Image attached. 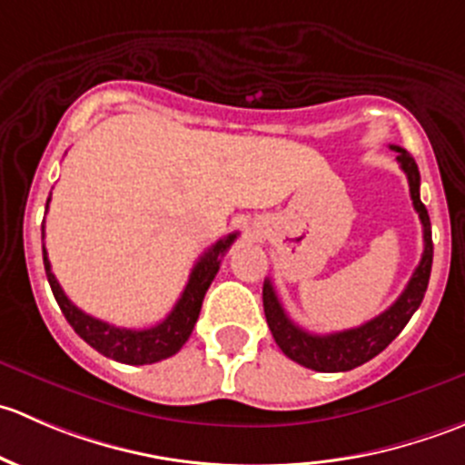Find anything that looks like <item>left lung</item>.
I'll return each instance as SVG.
<instances>
[{
  "instance_id": "8db88e82",
  "label": "left lung",
  "mask_w": 465,
  "mask_h": 465,
  "mask_svg": "<svg viewBox=\"0 0 465 465\" xmlns=\"http://www.w3.org/2000/svg\"><path fill=\"white\" fill-rule=\"evenodd\" d=\"M391 150L398 153V163H401V168L407 175V182H410L411 203H414L416 213H419L420 224H423L425 242L419 267L414 270V274H411L410 283L402 290L401 297L387 311L380 312L378 317L362 323V326L331 332V335H312V332L303 331L302 326H297V323L285 315L283 306H281L279 297L274 292V285L270 281L262 283V308H265V320L272 335H274V341L290 360H294L302 367L312 369V371H351V369L376 358L378 353H382L401 335V331L411 320V315L419 311L420 302L425 297V290H428L434 245L428 209L420 203V173L414 157L407 150L398 148V145H391Z\"/></svg>"
}]
</instances>
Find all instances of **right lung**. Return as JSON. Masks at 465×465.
<instances>
[{
  "instance_id": "right-lung-1",
  "label": "right lung",
  "mask_w": 465,
  "mask_h": 465,
  "mask_svg": "<svg viewBox=\"0 0 465 465\" xmlns=\"http://www.w3.org/2000/svg\"><path fill=\"white\" fill-rule=\"evenodd\" d=\"M49 200H46V206H49ZM42 236H45V227H42ZM236 236L238 233H229V236L220 238L215 245H211L209 250L200 256L193 272H191L184 292L177 299L175 308L168 312L166 320L159 322L157 326L153 328H143V331L112 326V323L96 320V317L87 315L81 308L74 306V303L69 302L67 294L63 292V288H60L54 272H51V262L45 247H42V256H45V270L51 285V292H54L60 311H63L64 320L72 323L74 331H76L92 349H96L98 353H103L105 358L116 360V362L153 364L159 362V360L171 358V355H175L177 351L186 344V340H189L191 332H193L195 322H198L206 290H209L211 281L218 274L220 261L227 254V250L232 247V242L236 241Z\"/></svg>"
}]
</instances>
